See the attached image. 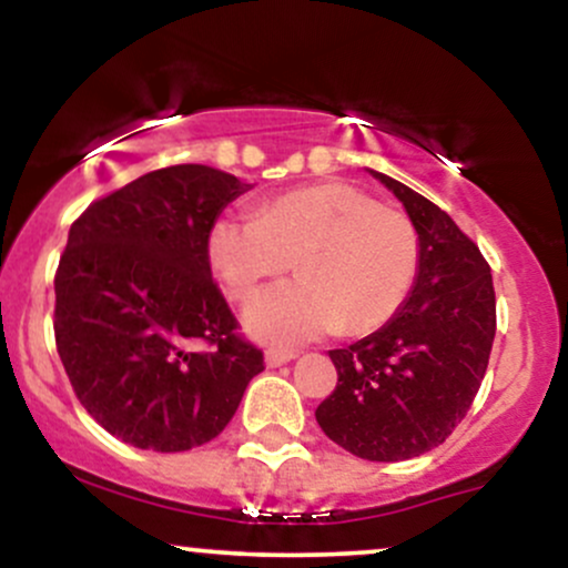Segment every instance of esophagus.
<instances>
[{
	"label": "esophagus",
	"instance_id": "1",
	"mask_svg": "<svg viewBox=\"0 0 568 568\" xmlns=\"http://www.w3.org/2000/svg\"><path fill=\"white\" fill-rule=\"evenodd\" d=\"M293 357H296V352L291 349H266L264 361L270 368H277V366H285V363H291Z\"/></svg>",
	"mask_w": 568,
	"mask_h": 568
}]
</instances>
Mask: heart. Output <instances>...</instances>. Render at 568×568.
<instances>
[{"label": "heart", "instance_id": "b5f03b06", "mask_svg": "<svg viewBox=\"0 0 568 568\" xmlns=\"http://www.w3.org/2000/svg\"><path fill=\"white\" fill-rule=\"evenodd\" d=\"M207 253L234 302H247L296 262L298 280L272 285L245 312L247 331L275 344L379 331L406 304L419 272L414 224L349 184L296 189L256 216H221Z\"/></svg>", "mask_w": 568, "mask_h": 568}]
</instances>
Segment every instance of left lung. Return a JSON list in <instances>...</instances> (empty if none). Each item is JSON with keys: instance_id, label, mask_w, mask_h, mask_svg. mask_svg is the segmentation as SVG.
Wrapping results in <instances>:
<instances>
[{"instance_id": "1", "label": "left lung", "mask_w": 568, "mask_h": 568, "mask_svg": "<svg viewBox=\"0 0 568 568\" xmlns=\"http://www.w3.org/2000/svg\"><path fill=\"white\" fill-rule=\"evenodd\" d=\"M368 173L406 207L419 234V272L393 321L328 352L338 384L315 416L349 454L403 462L440 446L470 410L497 334V298L486 258L446 211Z\"/></svg>"}]
</instances>
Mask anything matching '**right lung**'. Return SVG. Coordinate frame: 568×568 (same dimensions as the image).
Returning a JSON list of instances; mask_svg holds the SVG:
<instances>
[{
  "label": "right lung",
  "mask_w": 568,
  "mask_h": 568,
  "mask_svg": "<svg viewBox=\"0 0 568 568\" xmlns=\"http://www.w3.org/2000/svg\"><path fill=\"white\" fill-rule=\"evenodd\" d=\"M247 189L207 165L162 168L71 224L55 272L58 355L88 414L130 446L213 440L264 371L207 258L211 226Z\"/></svg>",
  "instance_id": "add662e5"
}]
</instances>
